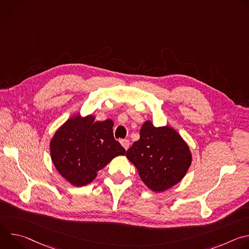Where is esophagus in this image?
Returning a JSON list of instances; mask_svg holds the SVG:
<instances>
[{"mask_svg":"<svg viewBox=\"0 0 249 249\" xmlns=\"http://www.w3.org/2000/svg\"><path fill=\"white\" fill-rule=\"evenodd\" d=\"M120 143H121V145L123 146V148H124L126 151L129 149V146H130L129 140H121Z\"/></svg>","mask_w":249,"mask_h":249,"instance_id":"obj_1","label":"esophagus"}]
</instances>
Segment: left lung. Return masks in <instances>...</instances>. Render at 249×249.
<instances>
[{
    "label": "left lung",
    "instance_id": "left-lung-1",
    "mask_svg": "<svg viewBox=\"0 0 249 249\" xmlns=\"http://www.w3.org/2000/svg\"><path fill=\"white\" fill-rule=\"evenodd\" d=\"M137 167L143 182L155 192H162L178 183L192 160L187 144L168 126L155 127L146 121L140 130V139L126 152Z\"/></svg>",
    "mask_w": 249,
    "mask_h": 249
}]
</instances>
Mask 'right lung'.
Returning a JSON list of instances; mask_svg holds the SVG:
<instances>
[{"instance_id": "obj_1", "label": "right lung", "mask_w": 249, "mask_h": 249, "mask_svg": "<svg viewBox=\"0 0 249 249\" xmlns=\"http://www.w3.org/2000/svg\"><path fill=\"white\" fill-rule=\"evenodd\" d=\"M113 121H94L91 115L69 119L50 143L51 159L59 173L75 186L91 182L113 158L125 149L113 137Z\"/></svg>"}]
</instances>
